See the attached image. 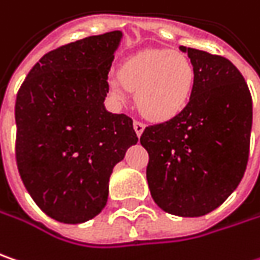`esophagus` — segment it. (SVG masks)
<instances>
[{"instance_id":"obj_1","label":"esophagus","mask_w":260,"mask_h":260,"mask_svg":"<svg viewBox=\"0 0 260 260\" xmlns=\"http://www.w3.org/2000/svg\"><path fill=\"white\" fill-rule=\"evenodd\" d=\"M133 127H135V132H136L137 136H142V133H143V130H145V124L140 123V121H135V123H133Z\"/></svg>"}]
</instances>
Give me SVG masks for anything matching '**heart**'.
Here are the masks:
<instances>
[{
	"instance_id": "heart-1",
	"label": "heart",
	"mask_w": 260,
	"mask_h": 260,
	"mask_svg": "<svg viewBox=\"0 0 260 260\" xmlns=\"http://www.w3.org/2000/svg\"><path fill=\"white\" fill-rule=\"evenodd\" d=\"M196 72L191 61L171 49H145L108 79L112 96L124 101L127 89L136 92L140 112L153 121H168L187 107Z\"/></svg>"
}]
</instances>
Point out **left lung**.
I'll use <instances>...</instances> for the list:
<instances>
[{
	"label": "left lung",
	"instance_id": "8db88e82",
	"mask_svg": "<svg viewBox=\"0 0 260 260\" xmlns=\"http://www.w3.org/2000/svg\"><path fill=\"white\" fill-rule=\"evenodd\" d=\"M196 80L187 107L149 125L140 143L149 153L146 178L155 203L177 216H202L222 205L249 159L252 96L230 59L180 46Z\"/></svg>",
	"mask_w": 260,
	"mask_h": 260
}]
</instances>
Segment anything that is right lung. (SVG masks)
<instances>
[{
	"label": "right lung",
	"instance_id": "right-lung-1",
	"mask_svg": "<svg viewBox=\"0 0 260 260\" xmlns=\"http://www.w3.org/2000/svg\"><path fill=\"white\" fill-rule=\"evenodd\" d=\"M121 30L59 46L33 66L16 99L23 184L52 219L82 224L107 205L112 168L137 143L133 121L107 111Z\"/></svg>",
	"mask_w": 260,
	"mask_h": 260
}]
</instances>
